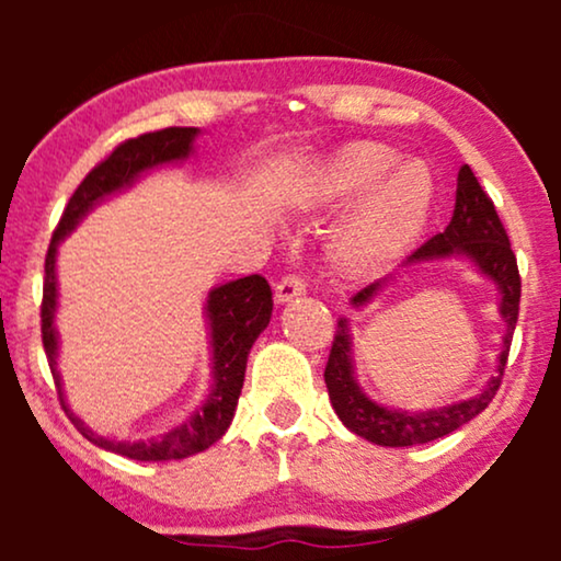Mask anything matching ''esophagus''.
Segmentation results:
<instances>
[{
	"label": "esophagus",
	"instance_id": "obj_1",
	"mask_svg": "<svg viewBox=\"0 0 561 561\" xmlns=\"http://www.w3.org/2000/svg\"><path fill=\"white\" fill-rule=\"evenodd\" d=\"M304 294H306V283L298 278V275H286V278L275 286V304H288Z\"/></svg>",
	"mask_w": 561,
	"mask_h": 561
}]
</instances>
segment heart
I'll return each mask as SVG.
<instances>
[{
    "mask_svg": "<svg viewBox=\"0 0 561 561\" xmlns=\"http://www.w3.org/2000/svg\"><path fill=\"white\" fill-rule=\"evenodd\" d=\"M398 159L382 142H344L301 183V202L309 209H340L359 198L327 244V263L344 280H370L390 271L428 225L434 175L421 160L398 164Z\"/></svg>",
    "mask_w": 561,
    "mask_h": 561,
    "instance_id": "heart-1",
    "label": "heart"
}]
</instances>
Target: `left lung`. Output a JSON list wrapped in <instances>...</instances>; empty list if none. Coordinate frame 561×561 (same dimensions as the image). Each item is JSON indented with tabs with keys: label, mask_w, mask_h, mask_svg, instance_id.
<instances>
[{
	"label": "left lung",
	"mask_w": 561,
	"mask_h": 561,
	"mask_svg": "<svg viewBox=\"0 0 561 561\" xmlns=\"http://www.w3.org/2000/svg\"><path fill=\"white\" fill-rule=\"evenodd\" d=\"M467 260L482 278H488L497 288V313L505 321V332L501 342V355L495 359V373L482 386V390L462 398V401L436 405L426 411H405L382 405L373 401L370 396L359 388L355 375V355H352V334L350 321H336V334L329 363L324 370V382L329 390V401L344 426L352 434L378 444V447H416L442 439L467 421H472L478 413L488 409V403L495 398V390L501 388L505 363H508V350L513 340V329L518 321V301H520V278L516 255H513L508 234L497 219V211L490 202L485 191L474 179L472 168L462 165L457 173V198H455V217L444 232L434 234L432 240L413 252L405 260L403 267L436 263V260ZM396 275L375 280L373 286L352 296V306L363 309L380 294L382 288L393 280Z\"/></svg>",
	"instance_id": "obj_1"
}]
</instances>
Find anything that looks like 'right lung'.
I'll return each instance as SVG.
<instances>
[{
  "instance_id": "obj_1",
  "label": "right lung",
  "mask_w": 561,
  "mask_h": 561,
  "mask_svg": "<svg viewBox=\"0 0 561 561\" xmlns=\"http://www.w3.org/2000/svg\"><path fill=\"white\" fill-rule=\"evenodd\" d=\"M202 135L198 127H168L160 133H148L135 140L122 142L104 163H99L81 186L73 191L64 217H60L56 232H53L48 257H45V283H43V347L48 355V365L56 380L60 405L73 421V426L87 436L91 444L114 455L137 459V462H168V459H183L198 451L209 449L219 442L232 424L237 401H240L244 367L248 355L260 332L271 324L273 317V294L263 275H244V278L214 286L206 296L204 313L209 327V352H211V390L206 401L175 424L168 432L150 436V439H117V436L96 434L94 428L83 424V419L68 409L64 393V378L58 373V275L56 257L58 244L81 225L83 217L106 198L133 188L142 175L158 168L179 165L194 156V142Z\"/></svg>"
}]
</instances>
